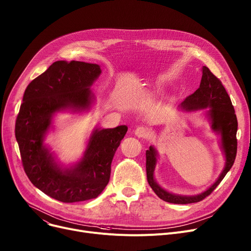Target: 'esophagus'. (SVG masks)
Returning a JSON list of instances; mask_svg holds the SVG:
<instances>
[{"mask_svg": "<svg viewBox=\"0 0 251 251\" xmlns=\"http://www.w3.org/2000/svg\"><path fill=\"white\" fill-rule=\"evenodd\" d=\"M134 134L140 138H147L149 136V130L146 127L139 126L134 130Z\"/></svg>", "mask_w": 251, "mask_h": 251, "instance_id": "obj_1", "label": "esophagus"}]
</instances>
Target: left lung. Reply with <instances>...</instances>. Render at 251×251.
Segmentation results:
<instances>
[{"label": "left lung", "mask_w": 251, "mask_h": 251, "mask_svg": "<svg viewBox=\"0 0 251 251\" xmlns=\"http://www.w3.org/2000/svg\"><path fill=\"white\" fill-rule=\"evenodd\" d=\"M202 79L199 89L186 98L178 107L186 111L207 109L206 115L211 121L212 129L221 135V145L225 154V166L220 176L202 194L197 196H180L165 191L154 179V170L157 162V151L153 146L146 150L147 181L153 192L165 202L173 204H191L202 201L221 182L234 163L237 152V118L229 95L221 80L214 75L207 66L202 68Z\"/></svg>", "instance_id": "left-lung-1"}]
</instances>
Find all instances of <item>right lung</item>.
I'll return each mask as SVG.
<instances>
[{"label":"right lung","mask_w":251,"mask_h":251,"mask_svg":"<svg viewBox=\"0 0 251 251\" xmlns=\"http://www.w3.org/2000/svg\"><path fill=\"white\" fill-rule=\"evenodd\" d=\"M101 72L96 63L53 62L29 83L17 116L15 135L28 178L41 192L63 203L87 201L103 192L116 150L128 130L125 125L95 129L85 155L71 169L60 168L43 143L56 112L90 109L95 99L90 87Z\"/></svg>","instance_id":"1"}]
</instances>
